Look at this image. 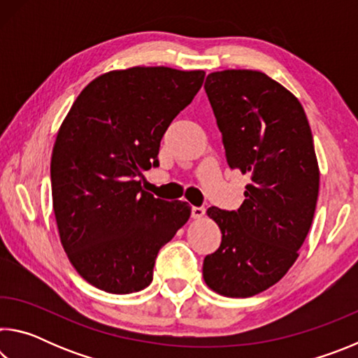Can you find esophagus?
I'll use <instances>...</instances> for the list:
<instances>
[{"label":"esophagus","mask_w":358,"mask_h":358,"mask_svg":"<svg viewBox=\"0 0 358 358\" xmlns=\"http://www.w3.org/2000/svg\"><path fill=\"white\" fill-rule=\"evenodd\" d=\"M191 215L194 220H201V217L205 216V207H192Z\"/></svg>","instance_id":"obj_1"}]
</instances>
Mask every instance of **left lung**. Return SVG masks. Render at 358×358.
<instances>
[{
    "instance_id": "left-lung-1",
    "label": "left lung",
    "mask_w": 358,
    "mask_h": 358,
    "mask_svg": "<svg viewBox=\"0 0 358 358\" xmlns=\"http://www.w3.org/2000/svg\"><path fill=\"white\" fill-rule=\"evenodd\" d=\"M203 88L227 164L250 183L237 211L207 210L222 240L202 273L215 292L246 299L276 284L299 257L316 210L317 157L299 99L264 72H211Z\"/></svg>"
}]
</instances>
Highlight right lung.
<instances>
[{"instance_id": "obj_1", "label": "right lung", "mask_w": 358, "mask_h": 358, "mask_svg": "<svg viewBox=\"0 0 358 358\" xmlns=\"http://www.w3.org/2000/svg\"><path fill=\"white\" fill-rule=\"evenodd\" d=\"M203 71H110L77 96L52 151L59 240L77 273L108 294L150 286L157 252L191 216L142 189L161 138L201 90Z\"/></svg>"}]
</instances>
